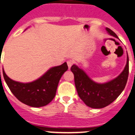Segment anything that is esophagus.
<instances>
[{
  "mask_svg": "<svg viewBox=\"0 0 135 135\" xmlns=\"http://www.w3.org/2000/svg\"><path fill=\"white\" fill-rule=\"evenodd\" d=\"M67 62L68 66H69V69H70V68L71 67V66H72V65H73V63H74L73 60H67V62Z\"/></svg>",
  "mask_w": 135,
  "mask_h": 135,
  "instance_id": "34e87169",
  "label": "esophagus"
}]
</instances>
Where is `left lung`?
<instances>
[{"label":"left lung","mask_w":135,"mask_h":135,"mask_svg":"<svg viewBox=\"0 0 135 135\" xmlns=\"http://www.w3.org/2000/svg\"><path fill=\"white\" fill-rule=\"evenodd\" d=\"M108 33L118 38L113 31L106 28ZM75 77V84L79 97L88 107L93 109H102L113 103L124 90L128 76V57L121 73L108 83H97L89 77L84 70L73 65L70 69Z\"/></svg>","instance_id":"obj_1"}]
</instances>
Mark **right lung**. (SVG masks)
I'll list each match as a JSON object with an SVG mask.
<instances>
[{
    "label": "right lung",
    "mask_w": 135,
    "mask_h": 135,
    "mask_svg": "<svg viewBox=\"0 0 135 135\" xmlns=\"http://www.w3.org/2000/svg\"><path fill=\"white\" fill-rule=\"evenodd\" d=\"M68 69L66 62L50 68L45 75L31 83H22L10 79L2 70L4 79L12 94L24 104L32 107H44L52 101L62 75Z\"/></svg>",
    "instance_id": "1"
}]
</instances>
